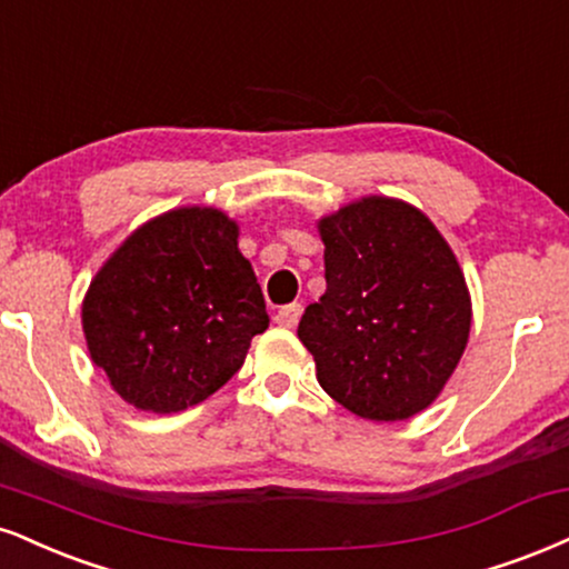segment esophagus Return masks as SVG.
Masks as SVG:
<instances>
[{"label": "esophagus", "mask_w": 569, "mask_h": 569, "mask_svg": "<svg viewBox=\"0 0 569 569\" xmlns=\"http://www.w3.org/2000/svg\"><path fill=\"white\" fill-rule=\"evenodd\" d=\"M299 318H302V305H286L276 312V323L283 328H293L299 323Z\"/></svg>", "instance_id": "esophagus-1"}]
</instances>
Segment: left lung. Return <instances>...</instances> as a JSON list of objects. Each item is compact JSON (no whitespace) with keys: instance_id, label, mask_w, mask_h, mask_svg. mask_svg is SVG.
<instances>
[{"instance_id":"left-lung-1","label":"left lung","mask_w":569,"mask_h":569,"mask_svg":"<svg viewBox=\"0 0 569 569\" xmlns=\"http://www.w3.org/2000/svg\"><path fill=\"white\" fill-rule=\"evenodd\" d=\"M326 293L299 320L318 381L360 419L402 421L442 392L469 341L471 299L432 219L368 196L318 222Z\"/></svg>"}]
</instances>
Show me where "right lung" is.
Masks as SVG:
<instances>
[{"label": "right lung", "mask_w": 569, "mask_h": 569, "mask_svg": "<svg viewBox=\"0 0 569 569\" xmlns=\"http://www.w3.org/2000/svg\"><path fill=\"white\" fill-rule=\"evenodd\" d=\"M81 326L92 362L129 406L177 413L228 385L270 318L238 224L182 207L137 228L100 267Z\"/></svg>", "instance_id": "1"}]
</instances>
